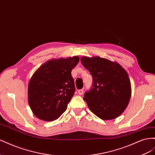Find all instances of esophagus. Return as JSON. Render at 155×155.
<instances>
[{"instance_id":"1","label":"esophagus","mask_w":155,"mask_h":155,"mask_svg":"<svg viewBox=\"0 0 155 155\" xmlns=\"http://www.w3.org/2000/svg\"><path fill=\"white\" fill-rule=\"evenodd\" d=\"M78 93L79 95H82L83 93V89H80V90H78Z\"/></svg>"}]
</instances>
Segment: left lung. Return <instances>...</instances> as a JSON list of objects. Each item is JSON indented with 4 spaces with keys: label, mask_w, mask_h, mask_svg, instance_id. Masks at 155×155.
I'll return each instance as SVG.
<instances>
[{
    "label": "left lung",
    "mask_w": 155,
    "mask_h": 155,
    "mask_svg": "<svg viewBox=\"0 0 155 155\" xmlns=\"http://www.w3.org/2000/svg\"><path fill=\"white\" fill-rule=\"evenodd\" d=\"M80 59L93 78L92 88L85 93L83 100L98 118H116L125 110L131 96L127 72L117 62L98 56Z\"/></svg>",
    "instance_id": "8db88e82"
}]
</instances>
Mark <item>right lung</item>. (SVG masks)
Listing matches in <instances>:
<instances>
[{
	"instance_id": "1",
	"label": "right lung",
	"mask_w": 155,
	"mask_h": 155,
	"mask_svg": "<svg viewBox=\"0 0 155 155\" xmlns=\"http://www.w3.org/2000/svg\"><path fill=\"white\" fill-rule=\"evenodd\" d=\"M79 61L78 56L52 59L32 75L28 87V100L37 118L52 121L66 110L75 91L71 72Z\"/></svg>"
}]
</instances>
